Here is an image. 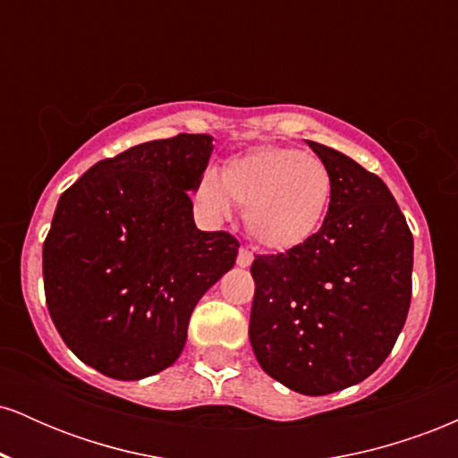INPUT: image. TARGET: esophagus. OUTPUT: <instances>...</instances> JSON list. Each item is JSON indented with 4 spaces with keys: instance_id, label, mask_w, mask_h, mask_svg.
Segmentation results:
<instances>
[{
    "instance_id": "34e87169",
    "label": "esophagus",
    "mask_w": 458,
    "mask_h": 458,
    "mask_svg": "<svg viewBox=\"0 0 458 458\" xmlns=\"http://www.w3.org/2000/svg\"><path fill=\"white\" fill-rule=\"evenodd\" d=\"M251 262H254V254H251L247 247H241L239 250V256H236V265L239 267H250Z\"/></svg>"
}]
</instances>
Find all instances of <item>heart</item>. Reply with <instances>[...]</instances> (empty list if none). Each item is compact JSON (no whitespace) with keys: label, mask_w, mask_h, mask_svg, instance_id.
I'll use <instances>...</instances> for the list:
<instances>
[{"label":"heart","mask_w":458,"mask_h":458,"mask_svg":"<svg viewBox=\"0 0 458 458\" xmlns=\"http://www.w3.org/2000/svg\"><path fill=\"white\" fill-rule=\"evenodd\" d=\"M334 181L317 155L286 146H259L236 155L222 176L207 170L196 198L215 219H228L234 204L245 208V225L260 245L293 250L318 233L327 215Z\"/></svg>","instance_id":"1"}]
</instances>
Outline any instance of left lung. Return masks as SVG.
Instances as JSON below:
<instances>
[{
    "mask_svg": "<svg viewBox=\"0 0 458 458\" xmlns=\"http://www.w3.org/2000/svg\"><path fill=\"white\" fill-rule=\"evenodd\" d=\"M334 193L303 245L251 262L250 343L267 375L306 396L364 381L392 353L411 303L413 236L386 182L310 141Z\"/></svg>",
    "mask_w": 458,
    "mask_h": 458,
    "instance_id": "1",
    "label": "left lung"
}]
</instances>
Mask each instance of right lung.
<instances>
[{"instance_id": "obj_1", "label": "right lung", "mask_w": 458, "mask_h": 458, "mask_svg": "<svg viewBox=\"0 0 458 458\" xmlns=\"http://www.w3.org/2000/svg\"><path fill=\"white\" fill-rule=\"evenodd\" d=\"M211 152V135L146 141L60 196L43 245L47 308L68 349L105 377L174 364L199 297L233 269L239 241L198 230L189 198Z\"/></svg>"}]
</instances>
